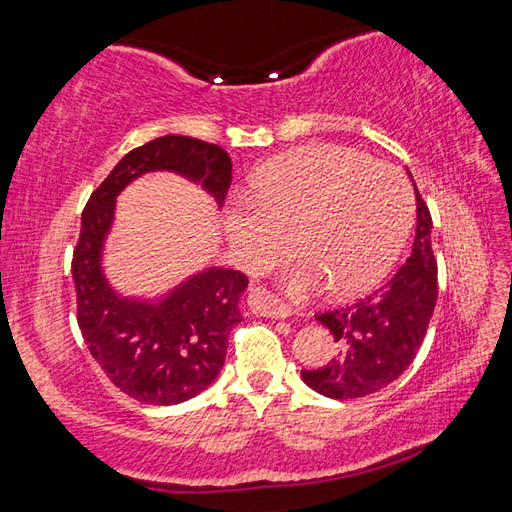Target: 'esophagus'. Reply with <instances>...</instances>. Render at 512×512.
<instances>
[{
  "mask_svg": "<svg viewBox=\"0 0 512 512\" xmlns=\"http://www.w3.org/2000/svg\"><path fill=\"white\" fill-rule=\"evenodd\" d=\"M248 305L257 316H266V318H287L289 316L287 305H284V302L277 298L275 293L268 291L266 287L250 289Z\"/></svg>",
  "mask_w": 512,
  "mask_h": 512,
  "instance_id": "esophagus-1",
  "label": "esophagus"
}]
</instances>
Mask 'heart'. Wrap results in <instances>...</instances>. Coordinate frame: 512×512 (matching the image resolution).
I'll return each instance as SVG.
<instances>
[{
	"label": "heart",
	"mask_w": 512,
	"mask_h": 512,
	"mask_svg": "<svg viewBox=\"0 0 512 512\" xmlns=\"http://www.w3.org/2000/svg\"><path fill=\"white\" fill-rule=\"evenodd\" d=\"M413 205L409 180L393 164L314 144L266 164L253 180V201L235 198L225 221L246 266H268L293 235L302 257L289 268L287 287L305 293L332 284L334 293L352 296L393 266Z\"/></svg>",
	"instance_id": "obj_1"
}]
</instances>
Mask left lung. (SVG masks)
Returning <instances> with one entry per match:
<instances>
[{"label":"left lung","instance_id":"obj_1","mask_svg":"<svg viewBox=\"0 0 512 512\" xmlns=\"http://www.w3.org/2000/svg\"><path fill=\"white\" fill-rule=\"evenodd\" d=\"M415 198L418 228L411 257L370 296L316 314L341 348L327 366L302 370L305 384L320 395L354 400L377 393L400 377L420 350L438 300V266L431 248V214L418 187Z\"/></svg>","mask_w":512,"mask_h":512}]
</instances>
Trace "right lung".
<instances>
[{
	"instance_id": "1",
	"label": "right lung",
	"mask_w": 512,
	"mask_h": 512,
	"mask_svg": "<svg viewBox=\"0 0 512 512\" xmlns=\"http://www.w3.org/2000/svg\"><path fill=\"white\" fill-rule=\"evenodd\" d=\"M155 169L201 180L219 205L232 183L230 155L216 144L164 135L137 146L85 203L72 275L76 320L94 361L121 393L167 406L205 391L219 375L232 327L244 320L237 305L248 277L232 268H210L155 305L115 296L101 275V246L112 223L115 196L133 178Z\"/></svg>"
}]
</instances>
